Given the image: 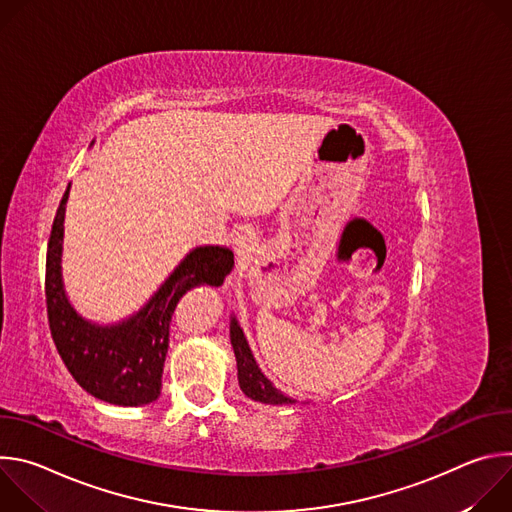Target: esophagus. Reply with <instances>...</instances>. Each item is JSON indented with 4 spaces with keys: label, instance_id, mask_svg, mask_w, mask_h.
<instances>
[{
    "label": "esophagus",
    "instance_id": "1",
    "mask_svg": "<svg viewBox=\"0 0 512 512\" xmlns=\"http://www.w3.org/2000/svg\"><path fill=\"white\" fill-rule=\"evenodd\" d=\"M251 243H253V237L251 235H239L237 239H235V249H237V253L239 255H245V253H249V249H251Z\"/></svg>",
    "mask_w": 512,
    "mask_h": 512
}]
</instances>
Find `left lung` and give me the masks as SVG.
<instances>
[{
	"label": "left lung",
	"instance_id": "left-lung-1",
	"mask_svg": "<svg viewBox=\"0 0 512 512\" xmlns=\"http://www.w3.org/2000/svg\"><path fill=\"white\" fill-rule=\"evenodd\" d=\"M231 344L237 356V371H239V387L241 391L251 397L253 401L269 403V405H281V403H294L289 397H285L281 391H277L259 371L257 362L249 350V344L243 336V330L239 328L237 320L231 322Z\"/></svg>",
	"mask_w": 512,
	"mask_h": 512
}]
</instances>
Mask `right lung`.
<instances>
[{
  "label": "right lung",
  "mask_w": 512,
  "mask_h": 512,
  "mask_svg": "<svg viewBox=\"0 0 512 512\" xmlns=\"http://www.w3.org/2000/svg\"><path fill=\"white\" fill-rule=\"evenodd\" d=\"M68 188L56 210L46 253V312L50 334L68 373L93 397L135 407L156 401L176 304L196 285H223L235 259L227 247L194 249L137 316L119 326H95L70 308L60 279L62 221Z\"/></svg>",
  "instance_id": "right-lung-1"
}]
</instances>
